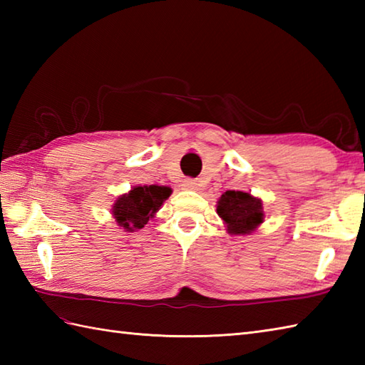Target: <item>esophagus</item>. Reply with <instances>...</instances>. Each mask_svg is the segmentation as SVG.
Returning a JSON list of instances; mask_svg holds the SVG:
<instances>
[{
	"label": "esophagus",
	"mask_w": 365,
	"mask_h": 365,
	"mask_svg": "<svg viewBox=\"0 0 365 365\" xmlns=\"http://www.w3.org/2000/svg\"><path fill=\"white\" fill-rule=\"evenodd\" d=\"M182 190L196 191V190H199V182L195 180V178H185V180L182 182Z\"/></svg>",
	"instance_id": "obj_1"
}]
</instances>
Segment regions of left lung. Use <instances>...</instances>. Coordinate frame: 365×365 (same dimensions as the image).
I'll return each instance as SVG.
<instances>
[{"instance_id":"left-lung-1","label":"left lung","mask_w":365,"mask_h":365,"mask_svg":"<svg viewBox=\"0 0 365 365\" xmlns=\"http://www.w3.org/2000/svg\"><path fill=\"white\" fill-rule=\"evenodd\" d=\"M216 213L226 224L230 235H250L265 220L262 199L238 190L222 192L216 202Z\"/></svg>"}]
</instances>
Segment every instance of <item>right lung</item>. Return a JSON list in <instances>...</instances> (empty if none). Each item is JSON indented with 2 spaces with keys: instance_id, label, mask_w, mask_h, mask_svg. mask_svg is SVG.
I'll list each match as a JSON object with an SVG mask.
<instances>
[{
  "instance_id": "1",
  "label": "right lung",
  "mask_w": 365,
  "mask_h": 365,
  "mask_svg": "<svg viewBox=\"0 0 365 365\" xmlns=\"http://www.w3.org/2000/svg\"><path fill=\"white\" fill-rule=\"evenodd\" d=\"M169 187L158 185H138L123 192L111 205L113 218L125 232L143 229L149 220L155 218L163 202L170 196Z\"/></svg>"
}]
</instances>
